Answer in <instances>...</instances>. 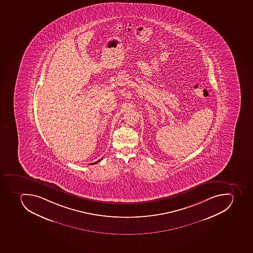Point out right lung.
I'll return each mask as SVG.
<instances>
[{
	"label": "right lung",
	"mask_w": 253,
	"mask_h": 253,
	"mask_svg": "<svg viewBox=\"0 0 253 253\" xmlns=\"http://www.w3.org/2000/svg\"><path fill=\"white\" fill-rule=\"evenodd\" d=\"M100 160H98V161L95 162V163H93V164H91V165H93V164H98V162H99Z\"/></svg>",
	"instance_id": "right-lung-1"
}]
</instances>
